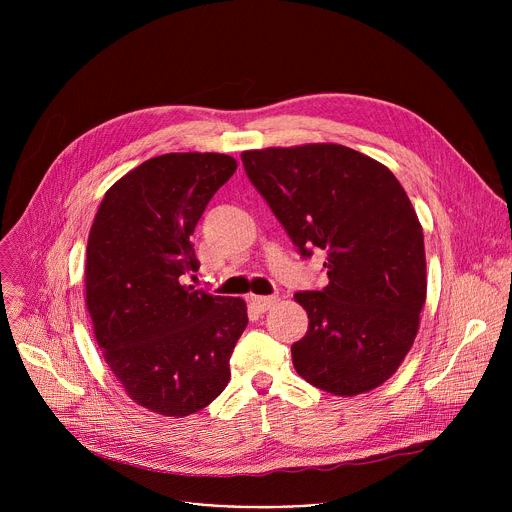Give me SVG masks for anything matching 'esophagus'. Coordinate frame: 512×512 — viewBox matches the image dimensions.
Listing matches in <instances>:
<instances>
[{
  "instance_id": "1",
  "label": "esophagus",
  "mask_w": 512,
  "mask_h": 512,
  "mask_svg": "<svg viewBox=\"0 0 512 512\" xmlns=\"http://www.w3.org/2000/svg\"><path fill=\"white\" fill-rule=\"evenodd\" d=\"M249 304L257 310V312H267L273 304H275V296H251Z\"/></svg>"
}]
</instances>
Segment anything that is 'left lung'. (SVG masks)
<instances>
[{
    "mask_svg": "<svg viewBox=\"0 0 512 512\" xmlns=\"http://www.w3.org/2000/svg\"><path fill=\"white\" fill-rule=\"evenodd\" d=\"M241 160L300 255L326 253L328 285L296 294L310 318L291 346L298 375L342 397L383 385L417 336L427 289L423 231L403 186L336 143L251 150Z\"/></svg>",
    "mask_w": 512,
    "mask_h": 512,
    "instance_id": "obj_1",
    "label": "left lung"
}]
</instances>
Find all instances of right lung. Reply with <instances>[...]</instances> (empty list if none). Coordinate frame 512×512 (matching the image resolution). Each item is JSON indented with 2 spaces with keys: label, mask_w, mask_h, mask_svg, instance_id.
I'll use <instances>...</instances> for the list:
<instances>
[{
  "label": "right lung",
  "mask_w": 512,
  "mask_h": 512,
  "mask_svg": "<svg viewBox=\"0 0 512 512\" xmlns=\"http://www.w3.org/2000/svg\"><path fill=\"white\" fill-rule=\"evenodd\" d=\"M235 170L225 154L152 158L107 190L89 233L95 338L125 393L160 415L196 413L225 391L249 322L241 298L184 285L200 267L190 237Z\"/></svg>",
  "instance_id": "add662e5"
}]
</instances>
